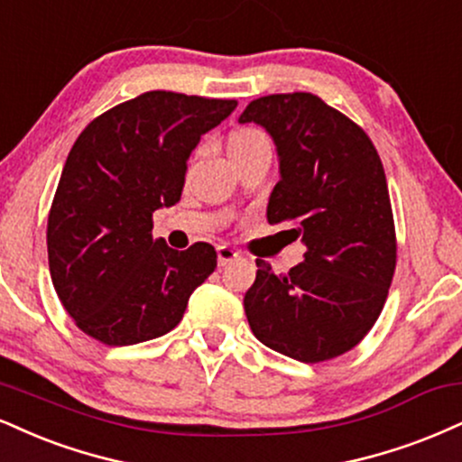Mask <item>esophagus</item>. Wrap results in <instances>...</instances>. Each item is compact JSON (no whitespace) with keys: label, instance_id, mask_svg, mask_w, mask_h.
<instances>
[{"label":"esophagus","instance_id":"obj_1","mask_svg":"<svg viewBox=\"0 0 462 462\" xmlns=\"http://www.w3.org/2000/svg\"><path fill=\"white\" fill-rule=\"evenodd\" d=\"M236 258H238V252H236V249H232L230 245H219V247H217V263H219V266H226V264L235 263Z\"/></svg>","mask_w":462,"mask_h":462}]
</instances>
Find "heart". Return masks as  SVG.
Here are the masks:
<instances>
[{"instance_id":"heart-1","label":"heart","mask_w":462,"mask_h":462,"mask_svg":"<svg viewBox=\"0 0 462 462\" xmlns=\"http://www.w3.org/2000/svg\"><path fill=\"white\" fill-rule=\"evenodd\" d=\"M263 133L260 131H254V129H241L236 133H232L230 135V143H249V142H255V140H263Z\"/></svg>"}]
</instances>
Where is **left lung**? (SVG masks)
I'll list each match as a JSON object with an SVG mask.
<instances>
[{"label":"left lung","mask_w":462,"mask_h":462,"mask_svg":"<svg viewBox=\"0 0 462 462\" xmlns=\"http://www.w3.org/2000/svg\"><path fill=\"white\" fill-rule=\"evenodd\" d=\"M269 133L280 182L271 226L292 224L303 263L258 273L243 305L264 346L319 364L351 351L379 319L396 269V230L385 171L370 137L310 92L255 98L238 118Z\"/></svg>","instance_id":"left-lung-1"}]
</instances>
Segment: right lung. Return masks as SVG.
I'll return each mask as SVG.
<instances>
[{
    "label": "right lung",
    "mask_w": 462,
    "mask_h": 462,
    "mask_svg": "<svg viewBox=\"0 0 462 462\" xmlns=\"http://www.w3.org/2000/svg\"><path fill=\"white\" fill-rule=\"evenodd\" d=\"M236 101L152 90L92 120L66 159L47 224L49 271L77 327L109 346L174 329L213 273L215 247L152 238V213L180 199L199 137Z\"/></svg>",
    "instance_id": "right-lung-1"
}]
</instances>
